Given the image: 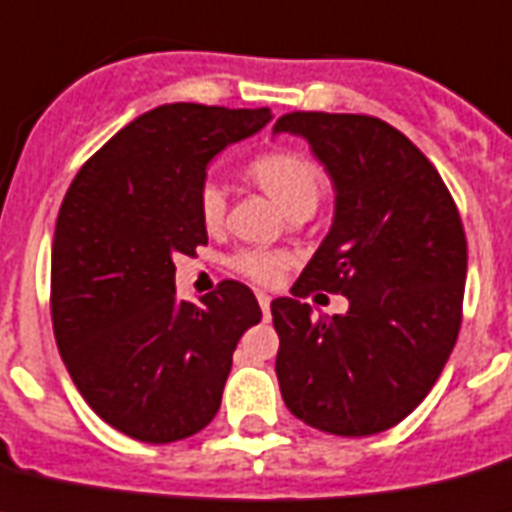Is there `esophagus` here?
Masks as SVG:
<instances>
[{"label": "esophagus", "instance_id": "obj_1", "mask_svg": "<svg viewBox=\"0 0 512 512\" xmlns=\"http://www.w3.org/2000/svg\"><path fill=\"white\" fill-rule=\"evenodd\" d=\"M256 300H259L261 313H264V318H266V321H269V316H272V298H269L266 292H256Z\"/></svg>", "mask_w": 512, "mask_h": 512}]
</instances>
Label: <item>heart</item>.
Masks as SVG:
<instances>
[{
	"label": "heart",
	"instance_id": "heart-1",
	"mask_svg": "<svg viewBox=\"0 0 512 512\" xmlns=\"http://www.w3.org/2000/svg\"><path fill=\"white\" fill-rule=\"evenodd\" d=\"M248 178L272 202H277V207L287 217H298V214L310 217L318 204V196H321V170L300 152H266L248 165ZM199 212H202V222L209 230L225 222L227 194L217 181L204 183L202 194H199ZM233 266L253 282L272 285L287 269V256L272 251H243L235 256Z\"/></svg>",
	"mask_w": 512,
	"mask_h": 512
}]
</instances>
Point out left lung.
<instances>
[{"mask_svg": "<svg viewBox=\"0 0 512 512\" xmlns=\"http://www.w3.org/2000/svg\"><path fill=\"white\" fill-rule=\"evenodd\" d=\"M334 186L329 235L272 303L277 378L305 425L365 438L399 425L443 373L461 329L466 235L443 178L386 121L357 113H287ZM342 291L350 310L312 321L299 300Z\"/></svg>", "mask_w": 512, "mask_h": 512, "instance_id": "obj_1", "label": "left lung"}]
</instances>
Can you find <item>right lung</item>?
Instances as JSON below:
<instances>
[{"label":"right lung","instance_id":"obj_1","mask_svg":"<svg viewBox=\"0 0 512 512\" xmlns=\"http://www.w3.org/2000/svg\"><path fill=\"white\" fill-rule=\"evenodd\" d=\"M272 121L269 108L170 103L108 139L74 176L51 248L61 360L103 422L142 443H176L220 409L253 292L225 279L202 303L176 295L178 253L207 243L199 194L225 147Z\"/></svg>","mask_w":512,"mask_h":512}]
</instances>
